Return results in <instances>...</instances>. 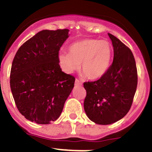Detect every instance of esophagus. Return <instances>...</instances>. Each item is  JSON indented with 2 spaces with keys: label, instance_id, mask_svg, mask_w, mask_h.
<instances>
[{
  "label": "esophagus",
  "instance_id": "esophagus-1",
  "mask_svg": "<svg viewBox=\"0 0 152 152\" xmlns=\"http://www.w3.org/2000/svg\"><path fill=\"white\" fill-rule=\"evenodd\" d=\"M75 85H81V82L77 78L75 79Z\"/></svg>",
  "mask_w": 152,
  "mask_h": 152
}]
</instances>
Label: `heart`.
Returning a JSON list of instances; mask_svg holds the SVG:
<instances>
[{"label": "heart", "mask_w": 152, "mask_h": 152, "mask_svg": "<svg viewBox=\"0 0 152 152\" xmlns=\"http://www.w3.org/2000/svg\"><path fill=\"white\" fill-rule=\"evenodd\" d=\"M112 56V47L106 40L94 39L80 40L72 44L69 52H60L58 61L63 72L71 74L78 69L83 77L100 78L107 72Z\"/></svg>", "instance_id": "obj_1"}]
</instances>
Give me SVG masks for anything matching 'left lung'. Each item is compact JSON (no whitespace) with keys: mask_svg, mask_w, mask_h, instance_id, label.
Here are the masks:
<instances>
[{"mask_svg":"<svg viewBox=\"0 0 152 152\" xmlns=\"http://www.w3.org/2000/svg\"><path fill=\"white\" fill-rule=\"evenodd\" d=\"M113 46V61L99 80L84 83V108L96 124L109 125L126 116L132 104L138 84L135 58L130 49L108 33Z\"/></svg>","mask_w":152,"mask_h":152,"instance_id":"1","label":"left lung"}]
</instances>
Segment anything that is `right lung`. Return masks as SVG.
Here are the masks:
<instances>
[{"instance_id": "add662e5", "label": "right lung", "mask_w": 152, "mask_h": 152, "mask_svg": "<svg viewBox=\"0 0 152 152\" xmlns=\"http://www.w3.org/2000/svg\"><path fill=\"white\" fill-rule=\"evenodd\" d=\"M68 31H40L19 48L12 62L10 84L16 106L37 124L59 117L75 85V77L63 72L58 61Z\"/></svg>"}]
</instances>
